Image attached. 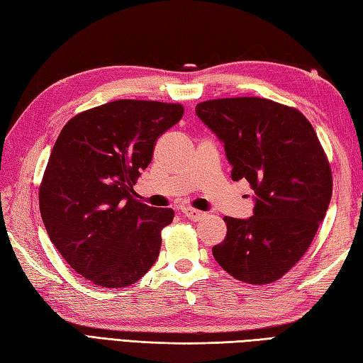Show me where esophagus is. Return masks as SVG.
I'll list each match as a JSON object with an SVG mask.
<instances>
[{
	"mask_svg": "<svg viewBox=\"0 0 363 363\" xmlns=\"http://www.w3.org/2000/svg\"><path fill=\"white\" fill-rule=\"evenodd\" d=\"M184 217H187L191 221H199L201 218H204V212L201 211H196V209H191V207H186V209H182Z\"/></svg>",
	"mask_w": 363,
	"mask_h": 363,
	"instance_id": "esophagus-1",
	"label": "esophagus"
}]
</instances>
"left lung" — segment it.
Returning a JSON list of instances; mask_svg holds the SVG:
<instances>
[{"label": "left lung", "instance_id": "1", "mask_svg": "<svg viewBox=\"0 0 363 363\" xmlns=\"http://www.w3.org/2000/svg\"><path fill=\"white\" fill-rule=\"evenodd\" d=\"M196 115L225 143L233 181L246 179L256 194L252 217H225L215 260L246 284L281 279L311 246L333 196L317 134L298 109L257 96L209 99Z\"/></svg>", "mask_w": 363, "mask_h": 363}]
</instances>
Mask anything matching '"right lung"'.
Masks as SVG:
<instances>
[{"label":"right lung","mask_w":363,"mask_h":363,"mask_svg":"<svg viewBox=\"0 0 363 363\" xmlns=\"http://www.w3.org/2000/svg\"><path fill=\"white\" fill-rule=\"evenodd\" d=\"M181 104L118 99L81 112L52 146L38 190L46 233L68 265L99 287L137 282L156 262L173 209L133 196L154 145Z\"/></svg>","instance_id":"obj_1"}]
</instances>
